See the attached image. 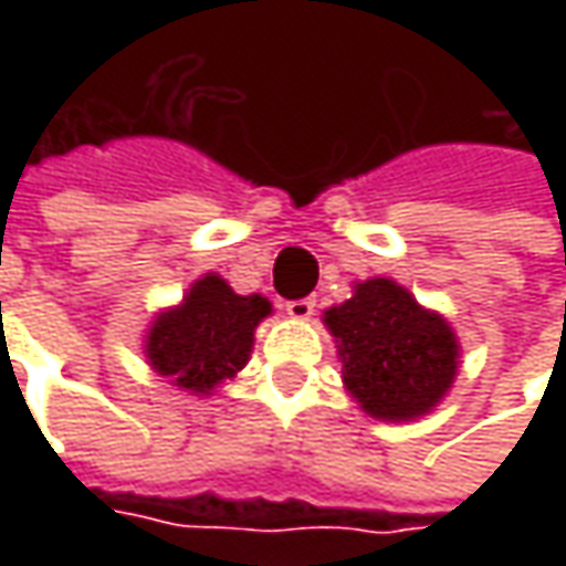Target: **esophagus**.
I'll return each mask as SVG.
<instances>
[{
    "mask_svg": "<svg viewBox=\"0 0 566 566\" xmlns=\"http://www.w3.org/2000/svg\"><path fill=\"white\" fill-rule=\"evenodd\" d=\"M286 315L295 317V321H308L315 315V298H293L286 302Z\"/></svg>",
    "mask_w": 566,
    "mask_h": 566,
    "instance_id": "obj_1",
    "label": "esophagus"
}]
</instances>
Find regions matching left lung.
Wrapping results in <instances>:
<instances>
[{"instance_id": "1", "label": "left lung", "mask_w": 566, "mask_h": 566, "mask_svg": "<svg viewBox=\"0 0 566 566\" xmlns=\"http://www.w3.org/2000/svg\"><path fill=\"white\" fill-rule=\"evenodd\" d=\"M324 321L339 343L349 394L375 419H416L453 384L460 356L453 331L394 280H365Z\"/></svg>"}]
</instances>
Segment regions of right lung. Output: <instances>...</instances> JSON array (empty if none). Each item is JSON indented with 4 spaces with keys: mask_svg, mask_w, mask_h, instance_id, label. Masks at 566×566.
Here are the masks:
<instances>
[{
    "mask_svg": "<svg viewBox=\"0 0 566 566\" xmlns=\"http://www.w3.org/2000/svg\"><path fill=\"white\" fill-rule=\"evenodd\" d=\"M268 315V298L235 295L220 276L207 273L179 308L154 321L147 359L179 387L207 394L249 361L254 327Z\"/></svg>",
    "mask_w": 566,
    "mask_h": 566,
    "instance_id": "1",
    "label": "right lung"
}]
</instances>
